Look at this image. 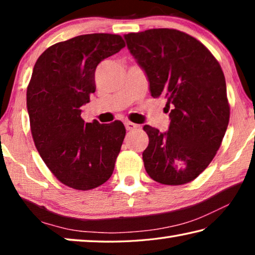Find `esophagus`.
Returning <instances> with one entry per match:
<instances>
[{
	"label": "esophagus",
	"instance_id": "34e87169",
	"mask_svg": "<svg viewBox=\"0 0 255 255\" xmlns=\"http://www.w3.org/2000/svg\"><path fill=\"white\" fill-rule=\"evenodd\" d=\"M125 127H126L127 130H135V129H137L139 126L131 122H126L125 123Z\"/></svg>",
	"mask_w": 255,
	"mask_h": 255
}]
</instances>
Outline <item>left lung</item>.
<instances>
[{
  "label": "left lung",
  "instance_id": "8db88e82",
  "mask_svg": "<svg viewBox=\"0 0 255 255\" xmlns=\"http://www.w3.org/2000/svg\"><path fill=\"white\" fill-rule=\"evenodd\" d=\"M125 39L148 77L152 97L165 98L172 108L166 132L144 126L145 170L162 184L191 182L213 161L230 122L222 67L204 44L180 30L149 29Z\"/></svg>",
  "mask_w": 255,
  "mask_h": 255
}]
</instances>
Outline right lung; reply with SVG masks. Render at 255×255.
<instances>
[{
  "instance_id": "add662e5",
  "label": "right lung",
  "mask_w": 255,
  "mask_h": 255,
  "mask_svg": "<svg viewBox=\"0 0 255 255\" xmlns=\"http://www.w3.org/2000/svg\"><path fill=\"white\" fill-rule=\"evenodd\" d=\"M119 34H82L50 46L27 88L30 129L38 153L59 182L91 190L109 180L126 128L119 120L85 123L81 107L96 92L99 63L124 48Z\"/></svg>"
}]
</instances>
